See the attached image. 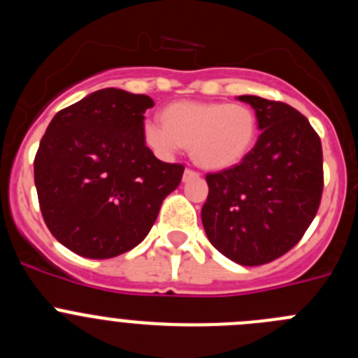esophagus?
Segmentation results:
<instances>
[{"instance_id":"34e87169","label":"esophagus","mask_w":358,"mask_h":358,"mask_svg":"<svg viewBox=\"0 0 358 358\" xmlns=\"http://www.w3.org/2000/svg\"><path fill=\"white\" fill-rule=\"evenodd\" d=\"M197 177H199V172H195V170H192V169H186L185 176H182V181L188 182V181H192V179H197Z\"/></svg>"}]
</instances>
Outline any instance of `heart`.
<instances>
[{
    "instance_id": "1",
    "label": "heart",
    "mask_w": 358,
    "mask_h": 358,
    "mask_svg": "<svg viewBox=\"0 0 358 358\" xmlns=\"http://www.w3.org/2000/svg\"><path fill=\"white\" fill-rule=\"evenodd\" d=\"M258 132L255 110L243 103L179 102L164 109L163 123L148 120L143 136L163 157L189 147L197 164L210 170L229 169L251 150Z\"/></svg>"
}]
</instances>
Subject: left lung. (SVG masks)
<instances>
[{"mask_svg":"<svg viewBox=\"0 0 358 358\" xmlns=\"http://www.w3.org/2000/svg\"><path fill=\"white\" fill-rule=\"evenodd\" d=\"M260 136L231 169L208 173L202 226L218 252L240 265L276 260L303 238L321 204L322 147L289 103L243 94Z\"/></svg>","mask_w":358,"mask_h":358,"instance_id":"8db88e82","label":"left lung"}]
</instances>
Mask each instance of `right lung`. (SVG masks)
I'll return each instance as SVG.
<instances>
[{
    "label": "right lung",
    "instance_id": "obj_1",
    "mask_svg": "<svg viewBox=\"0 0 358 358\" xmlns=\"http://www.w3.org/2000/svg\"><path fill=\"white\" fill-rule=\"evenodd\" d=\"M147 94L106 87L59 110L34 159L44 222L77 255L107 260L134 249L185 166L145 145Z\"/></svg>",
    "mask_w": 358,
    "mask_h": 358
}]
</instances>
